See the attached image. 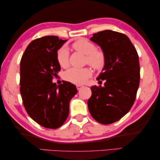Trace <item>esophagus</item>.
<instances>
[{
    "label": "esophagus",
    "mask_w": 160,
    "mask_h": 160,
    "mask_svg": "<svg viewBox=\"0 0 160 160\" xmlns=\"http://www.w3.org/2000/svg\"><path fill=\"white\" fill-rule=\"evenodd\" d=\"M82 87H83V86H82V85H77V88L78 90L81 89V88H82Z\"/></svg>",
    "instance_id": "obj_1"
}]
</instances>
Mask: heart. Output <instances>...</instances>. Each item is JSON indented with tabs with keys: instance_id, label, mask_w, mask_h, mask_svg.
Segmentation results:
<instances>
[{
	"instance_id": "obj_1",
	"label": "heart",
	"mask_w": 160,
	"mask_h": 160,
	"mask_svg": "<svg viewBox=\"0 0 160 160\" xmlns=\"http://www.w3.org/2000/svg\"><path fill=\"white\" fill-rule=\"evenodd\" d=\"M73 48L86 55V62L96 69H100L104 66L103 52L95 49V45L86 39H81L72 44ZM69 51L67 47H62L57 53V59L60 66L67 67L69 65ZM92 72L88 68H71L64 72V78L74 84H83L86 82Z\"/></svg>"
}]
</instances>
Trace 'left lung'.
<instances>
[{"label":"left lung","mask_w":160,"mask_h":160,"mask_svg":"<svg viewBox=\"0 0 160 160\" xmlns=\"http://www.w3.org/2000/svg\"><path fill=\"white\" fill-rule=\"evenodd\" d=\"M90 40L105 56L102 72L96 78L103 86L91 88L88 100L91 116L102 124H111L128 113L135 100L140 83L139 57L128 37L110 30L93 34Z\"/></svg>","instance_id":"left-lung-1"}]
</instances>
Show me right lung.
<instances>
[{"mask_svg":"<svg viewBox=\"0 0 160 160\" xmlns=\"http://www.w3.org/2000/svg\"><path fill=\"white\" fill-rule=\"evenodd\" d=\"M67 40L44 36L28 44L20 61V93L26 111L42 126L56 129L69 112V102L77 93L69 82H52L60 64L57 52Z\"/></svg>","mask_w":160,"mask_h":160,"instance_id":"obj_1","label":"right lung"}]
</instances>
